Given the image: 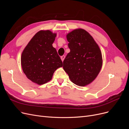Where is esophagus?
Instances as JSON below:
<instances>
[{
    "label": "esophagus",
    "mask_w": 129,
    "mask_h": 129,
    "mask_svg": "<svg viewBox=\"0 0 129 129\" xmlns=\"http://www.w3.org/2000/svg\"><path fill=\"white\" fill-rule=\"evenodd\" d=\"M64 58H65V56L64 55H62V56H61V60H62V61H63Z\"/></svg>",
    "instance_id": "obj_1"
}]
</instances>
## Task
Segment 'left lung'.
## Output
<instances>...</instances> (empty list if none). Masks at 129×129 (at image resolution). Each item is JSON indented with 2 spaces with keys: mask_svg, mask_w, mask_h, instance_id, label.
I'll use <instances>...</instances> for the list:
<instances>
[{
  "mask_svg": "<svg viewBox=\"0 0 129 129\" xmlns=\"http://www.w3.org/2000/svg\"><path fill=\"white\" fill-rule=\"evenodd\" d=\"M68 53L63 68L73 83L85 86L94 80L102 66V56L99 45L83 29H76L67 35Z\"/></svg>",
  "mask_w": 129,
  "mask_h": 129,
  "instance_id": "1",
  "label": "left lung"
}]
</instances>
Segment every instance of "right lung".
<instances>
[{
	"label": "right lung",
	"mask_w": 129,
	"mask_h": 129,
	"mask_svg": "<svg viewBox=\"0 0 129 129\" xmlns=\"http://www.w3.org/2000/svg\"><path fill=\"white\" fill-rule=\"evenodd\" d=\"M56 36L49 30H40L34 35L23 50L21 57L22 71L29 80L38 84L51 80L62 62L52 44Z\"/></svg>",
	"instance_id": "right-lung-1"
}]
</instances>
